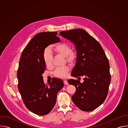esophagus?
<instances>
[{
    "label": "esophagus",
    "mask_w": 128,
    "mask_h": 128,
    "mask_svg": "<svg viewBox=\"0 0 128 128\" xmlns=\"http://www.w3.org/2000/svg\"><path fill=\"white\" fill-rule=\"evenodd\" d=\"M63 82H64V84H65V85H68V82H67V80H64L63 81Z\"/></svg>",
    "instance_id": "obj_1"
}]
</instances>
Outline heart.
<instances>
[{
	"label": "heart",
	"instance_id": "b5f03b06",
	"mask_svg": "<svg viewBox=\"0 0 128 128\" xmlns=\"http://www.w3.org/2000/svg\"><path fill=\"white\" fill-rule=\"evenodd\" d=\"M54 50L61 55L66 57V60L70 64H74L77 59V54L74 51L71 50L69 45L65 43L58 44L54 46ZM44 60L46 67H50L52 64V52L49 48H46L44 52ZM69 68L68 66H64L57 68L54 72V75L58 78H65Z\"/></svg>",
	"mask_w": 128,
	"mask_h": 128
}]
</instances>
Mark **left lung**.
Masks as SVG:
<instances>
[{"mask_svg":"<svg viewBox=\"0 0 128 128\" xmlns=\"http://www.w3.org/2000/svg\"><path fill=\"white\" fill-rule=\"evenodd\" d=\"M60 35L74 43L76 50V62L71 76L78 80L84 77L82 83L68 80L76 88L72 100L82 111L93 110L103 103L108 94L111 80L108 60L100 44L84 30L61 31Z\"/></svg>","mask_w":128,"mask_h":128,"instance_id":"left-lung-1","label":"left lung"}]
</instances>
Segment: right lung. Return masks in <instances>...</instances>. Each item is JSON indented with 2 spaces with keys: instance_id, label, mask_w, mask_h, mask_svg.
<instances>
[{
  "instance_id": "1",
  "label": "right lung",
  "mask_w": 128,
  "mask_h": 128,
  "mask_svg": "<svg viewBox=\"0 0 128 128\" xmlns=\"http://www.w3.org/2000/svg\"><path fill=\"white\" fill-rule=\"evenodd\" d=\"M57 34V32L36 34L23 50L17 72L18 89L26 107L40 116L51 112L58 92L64 86L63 81L55 78L46 85L42 76L46 69L44 52L50 44L60 42Z\"/></svg>"
}]
</instances>
